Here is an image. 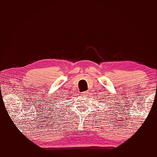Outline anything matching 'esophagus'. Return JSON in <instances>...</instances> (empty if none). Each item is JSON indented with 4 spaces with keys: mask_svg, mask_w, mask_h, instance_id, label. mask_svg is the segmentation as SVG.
<instances>
[{
    "mask_svg": "<svg viewBox=\"0 0 157 157\" xmlns=\"http://www.w3.org/2000/svg\"><path fill=\"white\" fill-rule=\"evenodd\" d=\"M86 92H82V95H86Z\"/></svg>",
    "mask_w": 157,
    "mask_h": 157,
    "instance_id": "34e87169",
    "label": "esophagus"
}]
</instances>
